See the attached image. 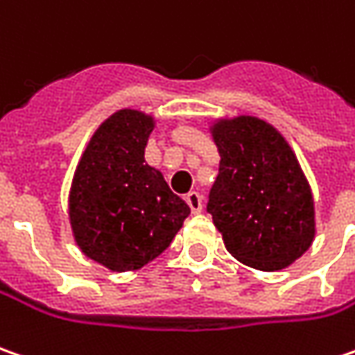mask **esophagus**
I'll list each match as a JSON object with an SVG mask.
<instances>
[{"label":"esophagus","instance_id":"1","mask_svg":"<svg viewBox=\"0 0 355 355\" xmlns=\"http://www.w3.org/2000/svg\"><path fill=\"white\" fill-rule=\"evenodd\" d=\"M187 202H189L190 210L194 212V214H198L202 210V196L200 192H196V190H192L187 194Z\"/></svg>","mask_w":355,"mask_h":355}]
</instances>
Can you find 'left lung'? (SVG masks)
I'll return each instance as SVG.
<instances>
[{"label":"left lung","instance_id":"obj_1","mask_svg":"<svg viewBox=\"0 0 355 355\" xmlns=\"http://www.w3.org/2000/svg\"><path fill=\"white\" fill-rule=\"evenodd\" d=\"M220 168L208 194L226 250L259 271L297 261L314 239V202L283 135L251 116L212 128Z\"/></svg>","mask_w":355,"mask_h":355}]
</instances>
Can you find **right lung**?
Listing matches in <instances>:
<instances>
[{"label":"right lung","instance_id":"obj_1","mask_svg":"<svg viewBox=\"0 0 355 355\" xmlns=\"http://www.w3.org/2000/svg\"><path fill=\"white\" fill-rule=\"evenodd\" d=\"M153 117L119 110L94 133L70 189V226L84 255L133 271L171 245L190 214L163 175L145 163Z\"/></svg>","mask_w":355,"mask_h":355}]
</instances>
